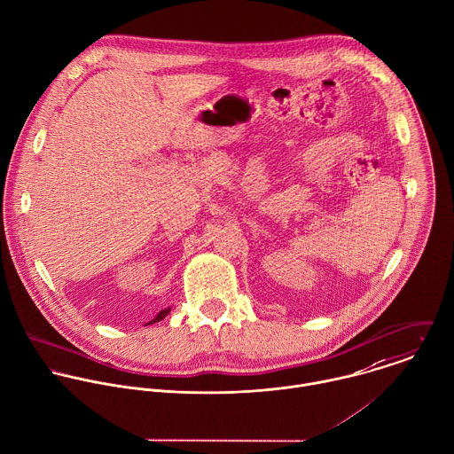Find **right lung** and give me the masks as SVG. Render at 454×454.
Returning <instances> with one entry per match:
<instances>
[{
	"instance_id": "add662e5",
	"label": "right lung",
	"mask_w": 454,
	"mask_h": 454,
	"mask_svg": "<svg viewBox=\"0 0 454 454\" xmlns=\"http://www.w3.org/2000/svg\"><path fill=\"white\" fill-rule=\"evenodd\" d=\"M169 311H171V309H162V311H160V313H159V315H157L153 320H150L148 324H155V322H160L162 318H166V315H168ZM148 324H146V325H148Z\"/></svg>"
}]
</instances>
